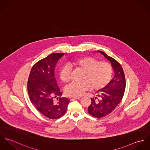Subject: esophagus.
<instances>
[{
	"label": "esophagus",
	"mask_w": 150,
	"mask_h": 150,
	"mask_svg": "<svg viewBox=\"0 0 150 150\" xmlns=\"http://www.w3.org/2000/svg\"><path fill=\"white\" fill-rule=\"evenodd\" d=\"M80 97H70V100H76V99H80Z\"/></svg>",
	"instance_id": "obj_1"
}]
</instances>
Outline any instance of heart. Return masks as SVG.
I'll list each match as a JSON object with an SVG mask.
<instances>
[{"label": "heart", "mask_w": 150, "mask_h": 150, "mask_svg": "<svg viewBox=\"0 0 150 150\" xmlns=\"http://www.w3.org/2000/svg\"><path fill=\"white\" fill-rule=\"evenodd\" d=\"M71 68L83 71L81 82H73L67 86L65 94L70 97H79L90 88L98 91L103 88L110 80L112 68L110 64L105 62H99L89 57L76 58L63 65L59 70L61 80L68 83L71 79Z\"/></svg>", "instance_id": "b5f03b06"}]
</instances>
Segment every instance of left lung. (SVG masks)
Here are the masks:
<instances>
[{
    "label": "left lung",
    "instance_id": "left-lung-1",
    "mask_svg": "<svg viewBox=\"0 0 150 150\" xmlns=\"http://www.w3.org/2000/svg\"><path fill=\"white\" fill-rule=\"evenodd\" d=\"M110 61L114 71V77L106 87L98 91L95 98H91L88 113L96 118L103 117L111 113L121 101L125 90L126 81L120 64L102 51H98Z\"/></svg>",
    "mask_w": 150,
    "mask_h": 150
}]
</instances>
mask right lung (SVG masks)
Here are the masks:
<instances>
[{
	"label": "right lung",
	"instance_id": "obj_1",
	"mask_svg": "<svg viewBox=\"0 0 150 150\" xmlns=\"http://www.w3.org/2000/svg\"><path fill=\"white\" fill-rule=\"evenodd\" d=\"M64 55L52 53L36 62L31 69L28 81L31 103L44 116L52 120L64 115L70 102L67 98L61 97L62 93L54 74L56 64Z\"/></svg>",
	"mask_w": 150,
	"mask_h": 150
}]
</instances>
